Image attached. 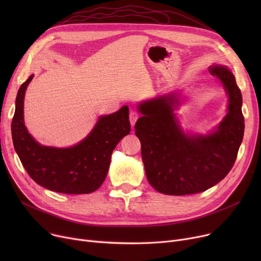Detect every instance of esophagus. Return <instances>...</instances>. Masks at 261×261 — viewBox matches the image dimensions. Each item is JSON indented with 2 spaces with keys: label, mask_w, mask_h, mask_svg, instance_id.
<instances>
[{
  "label": "esophagus",
  "mask_w": 261,
  "mask_h": 261,
  "mask_svg": "<svg viewBox=\"0 0 261 261\" xmlns=\"http://www.w3.org/2000/svg\"><path fill=\"white\" fill-rule=\"evenodd\" d=\"M138 118H139V114L136 113V111H133V110H132V111L130 112V115H129L130 123H131L132 127L135 125V122H136V120H138Z\"/></svg>",
  "instance_id": "1"
}]
</instances>
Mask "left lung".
<instances>
[{
    "label": "left lung",
    "instance_id": "8db88e82",
    "mask_svg": "<svg viewBox=\"0 0 261 261\" xmlns=\"http://www.w3.org/2000/svg\"><path fill=\"white\" fill-rule=\"evenodd\" d=\"M208 72L221 82L228 105L222 121L207 134L183 130L174 113L182 101L176 93L138 105L142 116L135 123V134L141 141L147 180L159 193H202L223 180L236 161L244 133L242 95L226 66L214 64Z\"/></svg>",
    "mask_w": 261,
    "mask_h": 261
}]
</instances>
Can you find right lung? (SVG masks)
I'll return each instance as SVG.
<instances>
[{"mask_svg": "<svg viewBox=\"0 0 261 261\" xmlns=\"http://www.w3.org/2000/svg\"><path fill=\"white\" fill-rule=\"evenodd\" d=\"M33 77L18 91L11 122L13 147L22 165L37 184L49 190L68 195L93 193L106 179L116 145L130 133L128 106L100 116L87 138L72 147L43 146L24 123V96Z\"/></svg>", "mask_w": 261, "mask_h": 261, "instance_id": "obj_1", "label": "right lung"}]
</instances>
